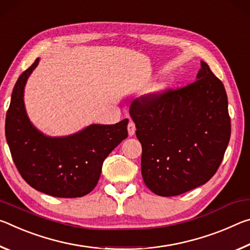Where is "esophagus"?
Instances as JSON below:
<instances>
[{"label":"esophagus","mask_w":250,"mask_h":250,"mask_svg":"<svg viewBox=\"0 0 250 250\" xmlns=\"http://www.w3.org/2000/svg\"><path fill=\"white\" fill-rule=\"evenodd\" d=\"M127 130H128V135L129 136H133L135 134V130H136V127H135V123L130 121L127 125Z\"/></svg>","instance_id":"obj_1"}]
</instances>
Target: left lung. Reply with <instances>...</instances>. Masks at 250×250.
<instances>
[{"label":"left lung","instance_id":"1","mask_svg":"<svg viewBox=\"0 0 250 250\" xmlns=\"http://www.w3.org/2000/svg\"><path fill=\"white\" fill-rule=\"evenodd\" d=\"M129 114L142 144L143 179L154 194L181 195L217 171L230 117L224 84L205 62L194 83L138 97Z\"/></svg>","mask_w":250,"mask_h":250}]
</instances>
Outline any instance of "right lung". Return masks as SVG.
<instances>
[{
  "mask_svg": "<svg viewBox=\"0 0 250 250\" xmlns=\"http://www.w3.org/2000/svg\"><path fill=\"white\" fill-rule=\"evenodd\" d=\"M39 64L20 75L5 118L12 158L24 181L34 189L62 198L87 195L100 179L104 159L127 137L128 120L114 125L93 124L65 137L45 136L26 115L24 86Z\"/></svg>",
  "mask_w": 250,
  "mask_h": 250,
  "instance_id": "obj_1",
  "label": "right lung"
}]
</instances>
